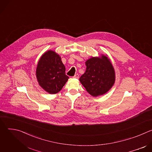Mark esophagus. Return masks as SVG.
<instances>
[{
  "label": "esophagus",
  "mask_w": 152,
  "mask_h": 152,
  "mask_svg": "<svg viewBox=\"0 0 152 152\" xmlns=\"http://www.w3.org/2000/svg\"><path fill=\"white\" fill-rule=\"evenodd\" d=\"M73 77V78H75V79H78V78H79V75H78V74H76Z\"/></svg>",
  "instance_id": "esophagus-1"
}]
</instances>
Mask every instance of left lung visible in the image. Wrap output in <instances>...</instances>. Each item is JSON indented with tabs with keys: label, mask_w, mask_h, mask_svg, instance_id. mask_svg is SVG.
<instances>
[{
	"label": "left lung",
	"mask_w": 152,
	"mask_h": 152,
	"mask_svg": "<svg viewBox=\"0 0 152 152\" xmlns=\"http://www.w3.org/2000/svg\"><path fill=\"white\" fill-rule=\"evenodd\" d=\"M86 71L79 80L87 92L94 97L109 91L115 82V72L106 56L91 58L85 62Z\"/></svg>",
	"instance_id": "left-lung-1"
}]
</instances>
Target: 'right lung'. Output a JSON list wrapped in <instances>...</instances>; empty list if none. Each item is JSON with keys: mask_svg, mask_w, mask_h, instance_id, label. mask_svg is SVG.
<instances>
[{"mask_svg": "<svg viewBox=\"0 0 152 152\" xmlns=\"http://www.w3.org/2000/svg\"><path fill=\"white\" fill-rule=\"evenodd\" d=\"M36 76L39 85L50 94L60 91L69 78L61 57L52 50L45 53L39 59Z\"/></svg>", "mask_w": 152, "mask_h": 152, "instance_id": "obj_1", "label": "right lung"}]
</instances>
